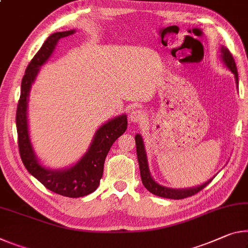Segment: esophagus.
<instances>
[{"label": "esophagus", "mask_w": 248, "mask_h": 248, "mask_svg": "<svg viewBox=\"0 0 248 248\" xmlns=\"http://www.w3.org/2000/svg\"><path fill=\"white\" fill-rule=\"evenodd\" d=\"M129 117H130L131 123H137V124L142 123V121L145 119L144 113L141 111L140 109H133L130 112V115H129Z\"/></svg>", "instance_id": "34e87169"}]
</instances>
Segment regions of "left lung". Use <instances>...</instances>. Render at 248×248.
Segmentation results:
<instances>
[{"label":"left lung","mask_w":248,"mask_h":248,"mask_svg":"<svg viewBox=\"0 0 248 248\" xmlns=\"http://www.w3.org/2000/svg\"><path fill=\"white\" fill-rule=\"evenodd\" d=\"M221 52H222L223 62H225V65L231 69V72L235 75V80H236V84L238 85L237 68H236V64H235L233 56H232L231 52L226 48V47H222ZM135 139H136V145H137V155H138V162L140 167L141 180H142L144 187L147 188L149 192H151L152 194H155L158 196H161V198H166V199H173V200L186 199V198H188V196H192L196 193H199L200 191H202L203 188L211 182L210 180L207 181L206 183L202 184V186L192 187V188H186V190H184V188L183 190H175V188H169V187L160 186V184L156 183L155 181L151 178L150 172H149L147 155H145L142 138H141L140 135H137Z\"/></svg>","instance_id":"8db88e82"}]
</instances>
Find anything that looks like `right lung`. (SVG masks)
<instances>
[{"label": "right lung", "mask_w": 248, "mask_h": 248, "mask_svg": "<svg viewBox=\"0 0 248 248\" xmlns=\"http://www.w3.org/2000/svg\"><path fill=\"white\" fill-rule=\"evenodd\" d=\"M74 32L75 31L72 30L50 35L27 66L22 79L21 96L17 104L16 129L19 155L27 171L54 193L67 198H80L93 193L99 186L106 156L112 143L127 129V117L123 115L113 118L107 124L101 125L96 132L88 152L82 156L81 160L70 169L61 171L49 170L38 163L31 144L26 117L31 85L35 80L39 67L52 55L57 42L61 38L74 34Z\"/></svg>", "instance_id": "obj_1"}]
</instances>
